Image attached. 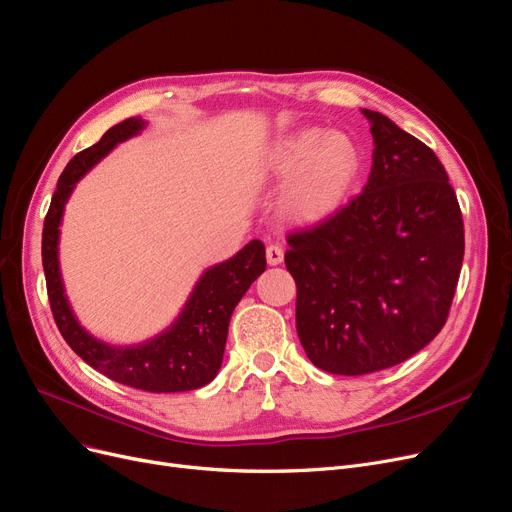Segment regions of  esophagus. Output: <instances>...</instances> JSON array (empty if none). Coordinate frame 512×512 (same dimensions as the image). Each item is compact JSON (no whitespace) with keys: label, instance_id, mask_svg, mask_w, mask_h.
<instances>
[{"label":"esophagus","instance_id":"esophagus-1","mask_svg":"<svg viewBox=\"0 0 512 512\" xmlns=\"http://www.w3.org/2000/svg\"><path fill=\"white\" fill-rule=\"evenodd\" d=\"M265 259H268L270 265H280L284 259V251L280 244H268V249H265Z\"/></svg>","mask_w":512,"mask_h":512}]
</instances>
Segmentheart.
Instances as JSON below:
<instances>
[{"instance_id": "obj_1", "label": "heart", "mask_w": 512, "mask_h": 512, "mask_svg": "<svg viewBox=\"0 0 512 512\" xmlns=\"http://www.w3.org/2000/svg\"><path fill=\"white\" fill-rule=\"evenodd\" d=\"M360 150L343 131L301 127L278 138L259 161V175L286 182L280 209L311 226L337 213L360 173Z\"/></svg>"}]
</instances>
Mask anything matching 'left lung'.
Wrapping results in <instances>:
<instances>
[{
	"mask_svg": "<svg viewBox=\"0 0 512 512\" xmlns=\"http://www.w3.org/2000/svg\"><path fill=\"white\" fill-rule=\"evenodd\" d=\"M372 169L353 201L288 236L297 335L311 364L345 376L395 366L446 324L464 228L435 152L389 117L362 108Z\"/></svg>",
	"mask_w": 512,
	"mask_h": 512,
	"instance_id": "left-lung-1",
	"label": "left lung"
}]
</instances>
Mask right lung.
<instances>
[{
    "label": "right lung",
    "instance_id": "obj_1",
    "mask_svg": "<svg viewBox=\"0 0 512 512\" xmlns=\"http://www.w3.org/2000/svg\"><path fill=\"white\" fill-rule=\"evenodd\" d=\"M146 125L142 117H129L110 127L100 142L81 150L66 165L43 221L41 259L54 320L64 341L81 360L127 387L152 393H177L205 387L217 376L224 362L232 311L257 276L263 274L265 247L261 240H251L234 257L207 268L198 276L177 318L159 335L142 343H106L79 322L66 297L60 272L58 244L64 207L81 177L121 142L140 136Z\"/></svg>",
    "mask_w": 512,
    "mask_h": 512
}]
</instances>
